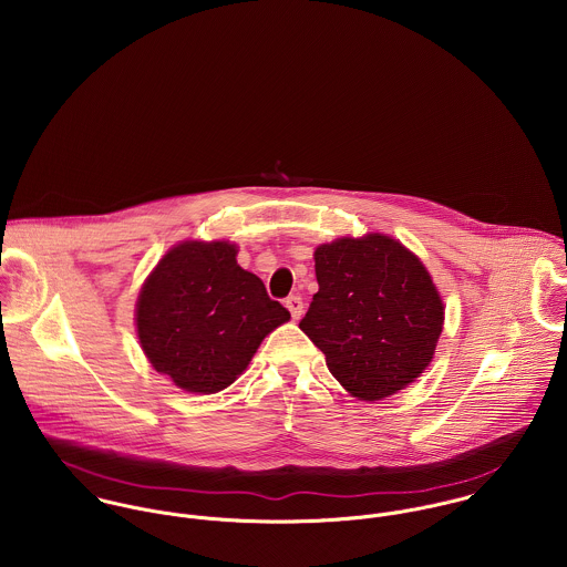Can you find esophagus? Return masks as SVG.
Here are the masks:
<instances>
[{"label":"esophagus","instance_id":"obj_1","mask_svg":"<svg viewBox=\"0 0 567 567\" xmlns=\"http://www.w3.org/2000/svg\"><path fill=\"white\" fill-rule=\"evenodd\" d=\"M286 308L290 310V315H292V319H301V315H303V299L301 297H297V295H292V297H288L286 299Z\"/></svg>","mask_w":567,"mask_h":567}]
</instances>
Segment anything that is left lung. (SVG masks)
<instances>
[{"mask_svg": "<svg viewBox=\"0 0 567 567\" xmlns=\"http://www.w3.org/2000/svg\"><path fill=\"white\" fill-rule=\"evenodd\" d=\"M319 292L299 327L331 375L358 400L380 402L414 382L443 331V301L404 244L369 234L315 250Z\"/></svg>", "mask_w": 567, "mask_h": 567, "instance_id": "obj_1", "label": "left lung"}]
</instances>
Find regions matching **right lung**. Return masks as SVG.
I'll return each instance as SVG.
<instances>
[{
	"mask_svg": "<svg viewBox=\"0 0 567 567\" xmlns=\"http://www.w3.org/2000/svg\"><path fill=\"white\" fill-rule=\"evenodd\" d=\"M236 255V244H176L140 292L142 349L187 393L209 395L234 384L261 340L290 319Z\"/></svg>",
	"mask_w": 567,
	"mask_h": 567,
	"instance_id": "right-lung-1",
	"label": "right lung"
}]
</instances>
